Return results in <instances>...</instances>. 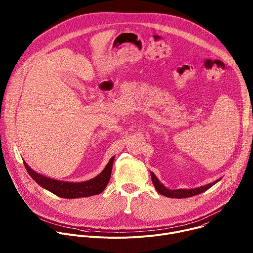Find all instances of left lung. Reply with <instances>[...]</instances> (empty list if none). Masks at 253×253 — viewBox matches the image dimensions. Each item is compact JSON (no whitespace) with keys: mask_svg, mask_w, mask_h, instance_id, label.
Wrapping results in <instances>:
<instances>
[{"mask_svg":"<svg viewBox=\"0 0 253 253\" xmlns=\"http://www.w3.org/2000/svg\"><path fill=\"white\" fill-rule=\"evenodd\" d=\"M151 178H152V182L153 185L155 187V189L162 195L166 196V197H170V198H187V197H191L197 194H200L204 191H206L207 189H209L210 187H212L216 182L219 181V180H216V181L198 187V188H194V189H176V190H170L168 188H166L160 181L158 180V178L155 176V174L153 172H151Z\"/></svg>","mask_w":253,"mask_h":253,"instance_id":"8db88e82","label":"left lung"}]
</instances>
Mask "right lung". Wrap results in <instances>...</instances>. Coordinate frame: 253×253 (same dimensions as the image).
Returning <instances> with one entry per match:
<instances>
[{"mask_svg": "<svg viewBox=\"0 0 253 253\" xmlns=\"http://www.w3.org/2000/svg\"><path fill=\"white\" fill-rule=\"evenodd\" d=\"M113 161L114 157L110 159V161L106 165L105 169L98 176L91 180H88V181L80 183L58 181V180L45 177L37 172H35L28 166V164L25 161L24 165L29 175L43 188L49 190L50 192L62 198H79L93 196L103 192V190L106 188L108 182H109L110 180Z\"/></svg>", "mask_w": 253, "mask_h": 253, "instance_id": "add662e5", "label": "right lung"}]
</instances>
